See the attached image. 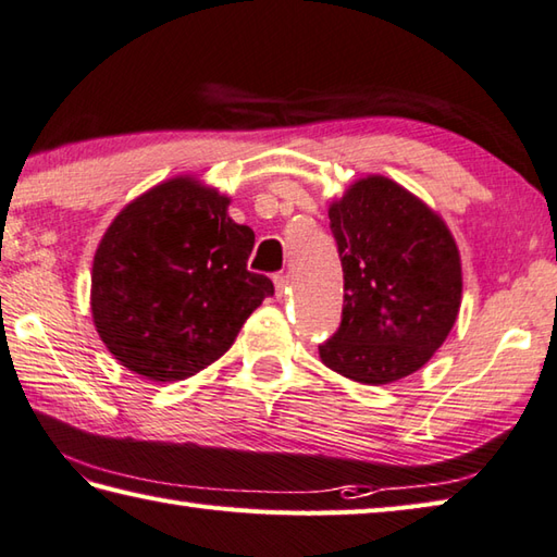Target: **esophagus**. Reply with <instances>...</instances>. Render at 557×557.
<instances>
[{
  "label": "esophagus",
  "mask_w": 557,
  "mask_h": 557,
  "mask_svg": "<svg viewBox=\"0 0 557 557\" xmlns=\"http://www.w3.org/2000/svg\"><path fill=\"white\" fill-rule=\"evenodd\" d=\"M272 282H275V292H277V297H285V294H287V277L282 275V272H277V275L272 277Z\"/></svg>",
  "instance_id": "34e87169"
}]
</instances>
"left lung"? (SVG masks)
I'll return each mask as SVG.
<instances>
[{"label":"left lung","instance_id":"left-lung-1","mask_svg":"<svg viewBox=\"0 0 557 557\" xmlns=\"http://www.w3.org/2000/svg\"><path fill=\"white\" fill-rule=\"evenodd\" d=\"M329 216L345 299L341 325L319 345L323 364L372 386L418 372L446 341L461 304L449 228L384 176L355 183Z\"/></svg>","mask_w":557,"mask_h":557}]
</instances>
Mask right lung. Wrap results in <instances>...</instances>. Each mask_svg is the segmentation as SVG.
I'll list each match as a JSON object with an SVG mask.
<instances>
[{"label":"right lung","instance_id":"obj_1","mask_svg":"<svg viewBox=\"0 0 557 557\" xmlns=\"http://www.w3.org/2000/svg\"><path fill=\"white\" fill-rule=\"evenodd\" d=\"M224 195L190 178L161 183L108 226L91 272V311L108 350L151 381L198 374L220 359L272 280L248 270L256 234Z\"/></svg>","mask_w":557,"mask_h":557}]
</instances>
